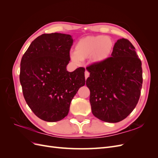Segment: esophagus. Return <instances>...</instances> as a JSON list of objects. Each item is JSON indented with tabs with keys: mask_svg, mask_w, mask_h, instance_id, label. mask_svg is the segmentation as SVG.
Returning <instances> with one entry per match:
<instances>
[{
	"mask_svg": "<svg viewBox=\"0 0 158 158\" xmlns=\"http://www.w3.org/2000/svg\"><path fill=\"white\" fill-rule=\"evenodd\" d=\"M89 72H88L87 70H85V80H86L89 77Z\"/></svg>",
	"mask_w": 158,
	"mask_h": 158,
	"instance_id": "obj_1",
	"label": "esophagus"
}]
</instances>
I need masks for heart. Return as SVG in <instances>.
Segmentation results:
<instances>
[{"instance_id":"obj_1","label":"heart","mask_w":158,"mask_h":158,"mask_svg":"<svg viewBox=\"0 0 158 158\" xmlns=\"http://www.w3.org/2000/svg\"><path fill=\"white\" fill-rule=\"evenodd\" d=\"M114 47L111 37L103 35H89L80 39L75 46V52L70 54L71 60L78 64L89 57L92 63L100 64L111 57Z\"/></svg>"}]
</instances>
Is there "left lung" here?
Segmentation results:
<instances>
[{
    "label": "left lung",
    "mask_w": 158,
    "mask_h": 158,
    "mask_svg": "<svg viewBox=\"0 0 158 158\" xmlns=\"http://www.w3.org/2000/svg\"><path fill=\"white\" fill-rule=\"evenodd\" d=\"M86 69L94 115L107 123L125 119L136 106L142 89V63L135 47L127 39L118 40L111 57Z\"/></svg>",
    "instance_id": "8db88e82"
}]
</instances>
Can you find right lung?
<instances>
[{
  "label": "right lung",
  "instance_id": "1",
  "mask_svg": "<svg viewBox=\"0 0 158 158\" xmlns=\"http://www.w3.org/2000/svg\"><path fill=\"white\" fill-rule=\"evenodd\" d=\"M73 44L70 35L45 33L33 40L20 63L23 97L35 115L56 122L68 115L72 99L85 85V69L66 70Z\"/></svg>",
  "mask_w": 158,
  "mask_h": 158
}]
</instances>
